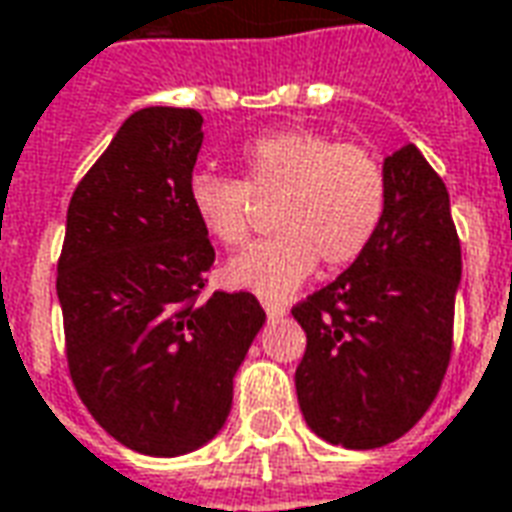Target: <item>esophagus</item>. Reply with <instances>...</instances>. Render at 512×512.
I'll use <instances>...</instances> for the list:
<instances>
[{
	"instance_id": "obj_1",
	"label": "esophagus",
	"mask_w": 512,
	"mask_h": 512,
	"mask_svg": "<svg viewBox=\"0 0 512 512\" xmlns=\"http://www.w3.org/2000/svg\"><path fill=\"white\" fill-rule=\"evenodd\" d=\"M262 306H264V312H267V317H270V320H278V317L287 315V306H284V303L262 301Z\"/></svg>"
}]
</instances>
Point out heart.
Listing matches in <instances>:
<instances>
[{
	"mask_svg": "<svg viewBox=\"0 0 512 512\" xmlns=\"http://www.w3.org/2000/svg\"><path fill=\"white\" fill-rule=\"evenodd\" d=\"M242 181L197 172L189 203L206 234L225 248L242 245L253 222V197H278V234L253 242L225 264L222 276L236 290L284 298L326 267H348L379 234L387 206V178L379 158L340 144L326 133L287 128L264 133L239 155Z\"/></svg>",
	"mask_w": 512,
	"mask_h": 512,
	"instance_id": "obj_1",
	"label": "heart"
}]
</instances>
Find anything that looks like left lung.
Here are the masks:
<instances>
[{"instance_id":"8db88e82","label":"left lung","mask_w":512,"mask_h":512,"mask_svg":"<svg viewBox=\"0 0 512 512\" xmlns=\"http://www.w3.org/2000/svg\"><path fill=\"white\" fill-rule=\"evenodd\" d=\"M379 234L329 287L292 306L306 331L295 390L306 426L345 449L407 435L438 396L463 276L449 192L415 144L384 158Z\"/></svg>"}]
</instances>
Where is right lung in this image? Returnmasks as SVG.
Returning <instances> with one entry per match:
<instances>
[{
  "instance_id": "add662e5",
  "label": "right lung",
  "mask_w": 512,
  "mask_h": 512,
  "mask_svg": "<svg viewBox=\"0 0 512 512\" xmlns=\"http://www.w3.org/2000/svg\"><path fill=\"white\" fill-rule=\"evenodd\" d=\"M200 125L195 108L130 114L74 189L58 259L74 390L111 438L150 457L220 432L264 326L250 292L200 301L214 264L189 203Z\"/></svg>"
}]
</instances>
